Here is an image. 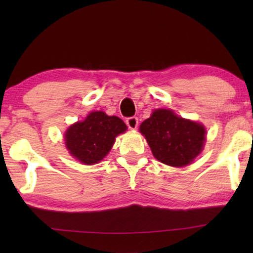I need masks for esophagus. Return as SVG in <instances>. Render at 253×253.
<instances>
[{"mask_svg": "<svg viewBox=\"0 0 253 253\" xmlns=\"http://www.w3.org/2000/svg\"><path fill=\"white\" fill-rule=\"evenodd\" d=\"M126 126H127V127H129V129L134 130V129H137V126H138V119L136 116L129 117V119H126Z\"/></svg>", "mask_w": 253, "mask_h": 253, "instance_id": "obj_1", "label": "esophagus"}]
</instances>
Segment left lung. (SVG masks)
Instances as JSON below:
<instances>
[{"mask_svg": "<svg viewBox=\"0 0 253 253\" xmlns=\"http://www.w3.org/2000/svg\"><path fill=\"white\" fill-rule=\"evenodd\" d=\"M139 130L154 158L171 167L191 164L203 151L206 139L203 124L179 117L169 109H155Z\"/></svg>", "mask_w": 253, "mask_h": 253, "instance_id": "obj_1", "label": "left lung"}]
</instances>
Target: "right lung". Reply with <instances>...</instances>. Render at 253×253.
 <instances>
[{"mask_svg": "<svg viewBox=\"0 0 253 253\" xmlns=\"http://www.w3.org/2000/svg\"><path fill=\"white\" fill-rule=\"evenodd\" d=\"M126 130V123L120 117L92 112L84 121L68 127L64 134L65 146L82 164L95 165L109 153L115 138Z\"/></svg>", "mask_w": 253, "mask_h": 253, "instance_id": "1", "label": "right lung"}]
</instances>
